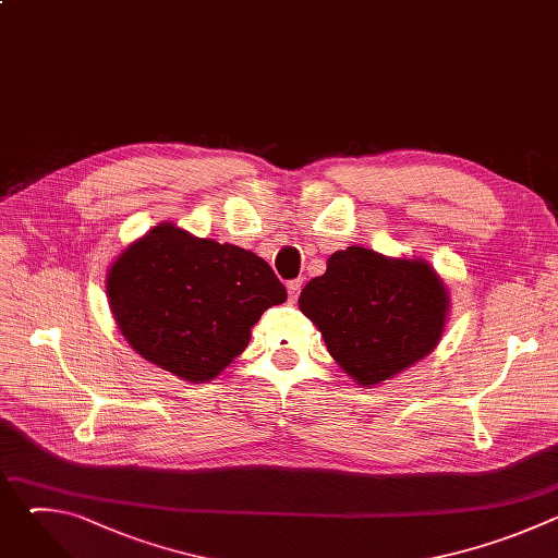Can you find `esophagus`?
<instances>
[{"instance_id": "obj_1", "label": "esophagus", "mask_w": 558, "mask_h": 558, "mask_svg": "<svg viewBox=\"0 0 558 558\" xmlns=\"http://www.w3.org/2000/svg\"><path fill=\"white\" fill-rule=\"evenodd\" d=\"M300 289H302V280H291V282H287V291H289V300H291V302L298 300Z\"/></svg>"}]
</instances>
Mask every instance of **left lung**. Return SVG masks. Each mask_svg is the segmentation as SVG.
Returning <instances> with one entry per match:
<instances>
[{
  "label": "left lung",
  "mask_w": 558,
  "mask_h": 558,
  "mask_svg": "<svg viewBox=\"0 0 558 558\" xmlns=\"http://www.w3.org/2000/svg\"><path fill=\"white\" fill-rule=\"evenodd\" d=\"M298 304L342 371L360 386H373L439 344L450 295L422 258L349 247L329 258L327 271L302 289Z\"/></svg>",
  "instance_id": "left-lung-1"
}]
</instances>
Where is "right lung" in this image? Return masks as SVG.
I'll return each instance as SVG.
<instances>
[{
  "mask_svg": "<svg viewBox=\"0 0 558 558\" xmlns=\"http://www.w3.org/2000/svg\"><path fill=\"white\" fill-rule=\"evenodd\" d=\"M119 331L147 362L194 384L241 355L260 315L287 300L256 254L161 222L123 250L106 276Z\"/></svg>",
  "mask_w": 558,
  "mask_h": 558,
  "instance_id": "obj_1",
  "label": "right lung"
}]
</instances>
